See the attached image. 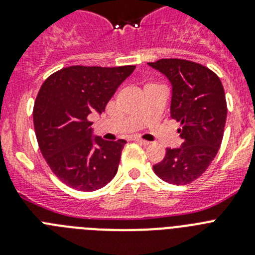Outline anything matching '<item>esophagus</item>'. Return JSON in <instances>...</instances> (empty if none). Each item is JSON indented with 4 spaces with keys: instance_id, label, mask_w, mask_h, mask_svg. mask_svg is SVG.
Segmentation results:
<instances>
[{
    "instance_id": "34e87169",
    "label": "esophagus",
    "mask_w": 255,
    "mask_h": 255,
    "mask_svg": "<svg viewBox=\"0 0 255 255\" xmlns=\"http://www.w3.org/2000/svg\"><path fill=\"white\" fill-rule=\"evenodd\" d=\"M132 140L136 141V143H139V144H143V145H148V144H149V141L144 140V139H141V138H138V136H134V138H132Z\"/></svg>"
}]
</instances>
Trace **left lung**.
Instances as JSON below:
<instances>
[{"instance_id": "left-lung-1", "label": "left lung", "mask_w": 255, "mask_h": 255, "mask_svg": "<svg viewBox=\"0 0 255 255\" xmlns=\"http://www.w3.org/2000/svg\"><path fill=\"white\" fill-rule=\"evenodd\" d=\"M148 65L171 83V117L181 123L184 140L167 148L153 170L163 181L185 185L208 168L221 147L227 116L224 87L212 70L193 61L162 58Z\"/></svg>"}]
</instances>
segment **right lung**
<instances>
[{
  "mask_svg": "<svg viewBox=\"0 0 255 255\" xmlns=\"http://www.w3.org/2000/svg\"><path fill=\"white\" fill-rule=\"evenodd\" d=\"M135 66H70L52 74L33 110L40 152L70 188L94 191L115 177L126 140L94 136L91 114H102Z\"/></svg>",
  "mask_w": 255,
  "mask_h": 255,
  "instance_id": "add662e5",
  "label": "right lung"
}]
</instances>
